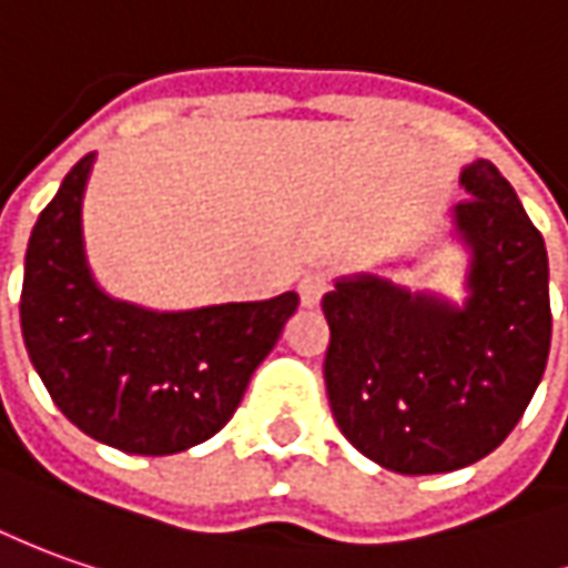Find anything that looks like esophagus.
<instances>
[{
	"instance_id": "esophagus-1",
	"label": "esophagus",
	"mask_w": 568,
	"mask_h": 568,
	"mask_svg": "<svg viewBox=\"0 0 568 568\" xmlns=\"http://www.w3.org/2000/svg\"><path fill=\"white\" fill-rule=\"evenodd\" d=\"M323 292H326V273H307L298 283V295L304 307H316Z\"/></svg>"
}]
</instances>
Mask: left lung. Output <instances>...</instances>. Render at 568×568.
I'll return each instance as SVG.
<instances>
[{
    "mask_svg": "<svg viewBox=\"0 0 568 568\" xmlns=\"http://www.w3.org/2000/svg\"><path fill=\"white\" fill-rule=\"evenodd\" d=\"M450 235L466 248V298L410 292L376 273L323 295V364L335 423L400 476L454 473L495 450L526 414L550 351L541 233L491 161L460 171Z\"/></svg>",
    "mask_w": 568,
    "mask_h": 568,
    "instance_id": "8db88e82",
    "label": "left lung"
}]
</instances>
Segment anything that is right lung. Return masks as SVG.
<instances>
[{
    "instance_id": "add662e5",
    "label": "right lung",
    "mask_w": 568,
    "mask_h": 568,
    "mask_svg": "<svg viewBox=\"0 0 568 568\" xmlns=\"http://www.w3.org/2000/svg\"><path fill=\"white\" fill-rule=\"evenodd\" d=\"M92 164L95 154L73 164L27 242V354L58 410L90 438L142 457L180 454L230 423L298 311V295L192 311H152L108 295L83 245Z\"/></svg>"
}]
</instances>
